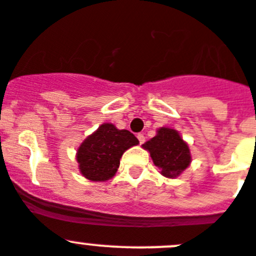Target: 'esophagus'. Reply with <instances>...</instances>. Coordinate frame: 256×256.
I'll use <instances>...</instances> for the list:
<instances>
[{"mask_svg": "<svg viewBox=\"0 0 256 256\" xmlns=\"http://www.w3.org/2000/svg\"><path fill=\"white\" fill-rule=\"evenodd\" d=\"M138 139H139L140 144H144L145 142V136L142 134H138Z\"/></svg>", "mask_w": 256, "mask_h": 256, "instance_id": "1", "label": "esophagus"}]
</instances>
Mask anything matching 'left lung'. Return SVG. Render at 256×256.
I'll return each mask as SVG.
<instances>
[{"label": "left lung", "mask_w": 256, "mask_h": 256, "mask_svg": "<svg viewBox=\"0 0 256 256\" xmlns=\"http://www.w3.org/2000/svg\"><path fill=\"white\" fill-rule=\"evenodd\" d=\"M150 152L152 163L166 178L179 176L192 162L190 149L180 134L172 128H160L154 138L142 145Z\"/></svg>", "instance_id": "obj_1"}]
</instances>
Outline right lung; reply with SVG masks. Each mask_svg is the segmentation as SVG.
I'll return each mask as SVG.
<instances>
[{
    "mask_svg": "<svg viewBox=\"0 0 256 256\" xmlns=\"http://www.w3.org/2000/svg\"><path fill=\"white\" fill-rule=\"evenodd\" d=\"M138 144L139 140L128 130L102 124L78 146L76 159L80 173L92 182H106L116 174L124 152Z\"/></svg>",
    "mask_w": 256,
    "mask_h": 256,
    "instance_id": "right-lung-1",
    "label": "right lung"
}]
</instances>
